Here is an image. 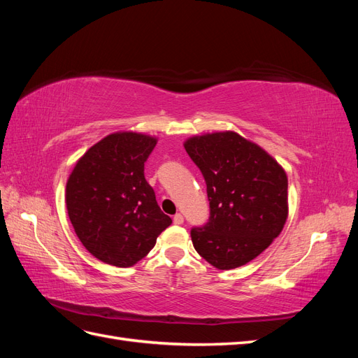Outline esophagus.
<instances>
[{"mask_svg": "<svg viewBox=\"0 0 358 358\" xmlns=\"http://www.w3.org/2000/svg\"><path fill=\"white\" fill-rule=\"evenodd\" d=\"M173 222H175L176 225L183 224V215L182 213H176L175 216H173Z\"/></svg>", "mask_w": 358, "mask_h": 358, "instance_id": "obj_1", "label": "esophagus"}]
</instances>
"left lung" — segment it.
Returning a JSON list of instances; mask_svg holds the SVG:
<instances>
[{
  "mask_svg": "<svg viewBox=\"0 0 358 358\" xmlns=\"http://www.w3.org/2000/svg\"><path fill=\"white\" fill-rule=\"evenodd\" d=\"M183 146L206 180L210 208L209 221L191 230L194 248L220 270L249 263L285 225V170L234 131L191 137Z\"/></svg>",
  "mask_w": 358,
  "mask_h": 358,
  "instance_id": "left-lung-1",
  "label": "left lung"
}]
</instances>
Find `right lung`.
<instances>
[{
    "instance_id": "add662e5",
    "label": "right lung",
    "mask_w": 358,
    "mask_h": 358,
    "mask_svg": "<svg viewBox=\"0 0 358 358\" xmlns=\"http://www.w3.org/2000/svg\"><path fill=\"white\" fill-rule=\"evenodd\" d=\"M157 138L113 133L86 150L67 180L66 204L82 245L106 264L131 267L171 224L145 179Z\"/></svg>"
}]
</instances>
